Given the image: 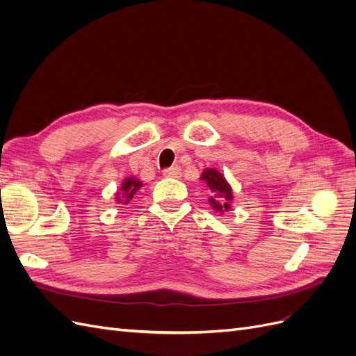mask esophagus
Returning <instances> with one entry per match:
<instances>
[{
  "label": "esophagus",
  "instance_id": "1",
  "mask_svg": "<svg viewBox=\"0 0 356 356\" xmlns=\"http://www.w3.org/2000/svg\"><path fill=\"white\" fill-rule=\"evenodd\" d=\"M163 175L170 177V178H179L181 177V168L179 166H172L163 169Z\"/></svg>",
  "mask_w": 356,
  "mask_h": 356
}]
</instances>
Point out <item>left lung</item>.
<instances>
[{
	"mask_svg": "<svg viewBox=\"0 0 356 356\" xmlns=\"http://www.w3.org/2000/svg\"><path fill=\"white\" fill-rule=\"evenodd\" d=\"M202 179L207 182V186L212 191V197L209 199V203L215 211H225L230 209V200L233 199L232 188L225 182L224 177L220 174L218 170L215 169H207L202 174Z\"/></svg>",
	"mask_w": 356,
	"mask_h": 356,
	"instance_id": "obj_1",
	"label": "left lung"
}]
</instances>
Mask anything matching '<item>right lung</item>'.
Returning <instances> with one entry per match:
<instances>
[{"instance_id":"1","label":"right lung","mask_w":356,"mask_h":356,"mask_svg":"<svg viewBox=\"0 0 356 356\" xmlns=\"http://www.w3.org/2000/svg\"><path fill=\"white\" fill-rule=\"evenodd\" d=\"M141 186H143V182L139 179L126 178L124 182H123V186L120 187V193H117V202L118 203H127L136 195V191L141 188Z\"/></svg>"}]
</instances>
